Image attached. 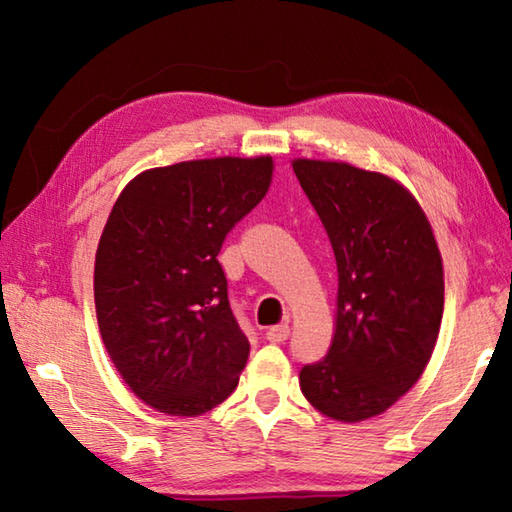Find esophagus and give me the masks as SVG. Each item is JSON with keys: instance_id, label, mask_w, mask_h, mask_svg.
Masks as SVG:
<instances>
[{"instance_id": "esophagus-1", "label": "esophagus", "mask_w": 512, "mask_h": 512, "mask_svg": "<svg viewBox=\"0 0 512 512\" xmlns=\"http://www.w3.org/2000/svg\"><path fill=\"white\" fill-rule=\"evenodd\" d=\"M266 339L271 343H282L289 339V325L282 323V325H275V327H268L266 329Z\"/></svg>"}]
</instances>
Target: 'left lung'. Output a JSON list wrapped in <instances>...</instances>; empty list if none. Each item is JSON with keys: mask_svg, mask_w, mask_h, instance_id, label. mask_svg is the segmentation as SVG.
<instances>
[{"mask_svg": "<svg viewBox=\"0 0 512 512\" xmlns=\"http://www.w3.org/2000/svg\"><path fill=\"white\" fill-rule=\"evenodd\" d=\"M332 241L339 293L327 357L300 370L309 404L339 422L384 413L413 388L436 348L443 257L413 194L348 162L293 160Z\"/></svg>", "mask_w": 512, "mask_h": 512, "instance_id": "8db88e82", "label": "left lung"}]
</instances>
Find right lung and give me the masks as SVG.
<instances>
[{"mask_svg": "<svg viewBox=\"0 0 512 512\" xmlns=\"http://www.w3.org/2000/svg\"><path fill=\"white\" fill-rule=\"evenodd\" d=\"M271 155L142 171L119 194L94 259L103 345L142 402L196 418L235 391L250 352L219 250L268 192Z\"/></svg>", "mask_w": 512, "mask_h": 512, "instance_id": "right-lung-1", "label": "right lung"}]
</instances>
